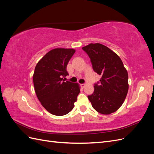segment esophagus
<instances>
[{"label": "esophagus", "mask_w": 154, "mask_h": 154, "mask_svg": "<svg viewBox=\"0 0 154 154\" xmlns=\"http://www.w3.org/2000/svg\"><path fill=\"white\" fill-rule=\"evenodd\" d=\"M85 86V83H83V84H81V87H82V88H83V87H84Z\"/></svg>", "instance_id": "esophagus-1"}]
</instances>
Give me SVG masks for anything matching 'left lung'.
Masks as SVG:
<instances>
[{
	"label": "left lung",
	"instance_id": "1",
	"mask_svg": "<svg viewBox=\"0 0 154 154\" xmlns=\"http://www.w3.org/2000/svg\"><path fill=\"white\" fill-rule=\"evenodd\" d=\"M91 58L94 71L101 76L94 84L93 94L88 96L92 106L99 113L108 115L122 105L128 91V75L119 56L101 44L82 48Z\"/></svg>",
	"mask_w": 154,
	"mask_h": 154
}]
</instances>
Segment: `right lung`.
<instances>
[{"label":"right lung","instance_id":"add662e5","mask_svg":"<svg viewBox=\"0 0 154 154\" xmlns=\"http://www.w3.org/2000/svg\"><path fill=\"white\" fill-rule=\"evenodd\" d=\"M75 51L65 48L51 50L35 69L32 78L36 96L45 110L55 116L71 112L80 92L78 83L63 80L69 74L67 66Z\"/></svg>","mask_w":154,"mask_h":154}]
</instances>
